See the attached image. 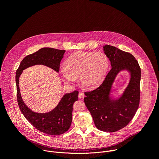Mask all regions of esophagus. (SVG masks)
<instances>
[{
  "instance_id": "1",
  "label": "esophagus",
  "mask_w": 159,
  "mask_h": 159,
  "mask_svg": "<svg viewBox=\"0 0 159 159\" xmlns=\"http://www.w3.org/2000/svg\"><path fill=\"white\" fill-rule=\"evenodd\" d=\"M79 98L80 99H82V98H84V94L83 93H80L79 94Z\"/></svg>"
}]
</instances>
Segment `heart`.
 Masks as SVG:
<instances>
[{
  "label": "heart",
  "instance_id": "obj_1",
  "mask_svg": "<svg viewBox=\"0 0 159 159\" xmlns=\"http://www.w3.org/2000/svg\"><path fill=\"white\" fill-rule=\"evenodd\" d=\"M109 64L108 57L102 52H77L65 60L62 78L66 83H72L79 77L84 87L94 89L104 79Z\"/></svg>",
  "mask_w": 159,
  "mask_h": 159
}]
</instances>
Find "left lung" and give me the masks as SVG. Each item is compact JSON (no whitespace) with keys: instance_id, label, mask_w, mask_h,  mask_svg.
Returning <instances> with one entry per match:
<instances>
[{"instance_id":"obj_1","label":"left lung","mask_w":159,"mask_h":159,"mask_svg":"<svg viewBox=\"0 0 159 159\" xmlns=\"http://www.w3.org/2000/svg\"><path fill=\"white\" fill-rule=\"evenodd\" d=\"M103 48L112 68L99 87L85 92L84 102L96 128L111 133L125 127L139 108L141 69L138 61L131 53L111 45L106 44ZM123 70L130 72V81L122 97L118 100H112L109 94L112 83Z\"/></svg>"}]
</instances>
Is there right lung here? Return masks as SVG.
Listing matches in <instances>:
<instances>
[{
    "instance_id": "add662e5",
    "label": "right lung",
    "mask_w": 159,
    "mask_h": 159,
    "mask_svg": "<svg viewBox=\"0 0 159 159\" xmlns=\"http://www.w3.org/2000/svg\"><path fill=\"white\" fill-rule=\"evenodd\" d=\"M65 50L52 48H43L38 52L26 56L22 60L16 70V82L17 100L21 112L26 120L39 131L50 135H58L65 133L70 127L72 120L73 104L78 100V90L65 94L57 106L47 113L32 111L22 99L19 79L22 71L35 65H44L59 72L60 61Z\"/></svg>"
}]
</instances>
